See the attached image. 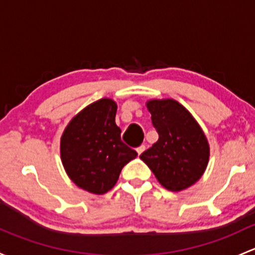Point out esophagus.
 <instances>
[{
  "instance_id": "esophagus-1",
  "label": "esophagus",
  "mask_w": 255,
  "mask_h": 255,
  "mask_svg": "<svg viewBox=\"0 0 255 255\" xmlns=\"http://www.w3.org/2000/svg\"><path fill=\"white\" fill-rule=\"evenodd\" d=\"M144 150H145V145H140V146H138V148H136V152H138V155H140L141 152L144 151Z\"/></svg>"
}]
</instances>
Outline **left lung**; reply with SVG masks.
I'll list each match as a JSON object with an SVG mask.
<instances>
[{
	"label": "left lung",
	"instance_id": "8db88e82",
	"mask_svg": "<svg viewBox=\"0 0 255 255\" xmlns=\"http://www.w3.org/2000/svg\"><path fill=\"white\" fill-rule=\"evenodd\" d=\"M159 139L140 155L166 189L179 192L194 184L209 161V144L197 121L177 101L146 104Z\"/></svg>",
	"mask_w": 255,
	"mask_h": 255
}]
</instances>
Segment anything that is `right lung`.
Segmentation results:
<instances>
[{
  "instance_id": "1",
  "label": "right lung",
  "mask_w": 255,
  "mask_h": 255,
  "mask_svg": "<svg viewBox=\"0 0 255 255\" xmlns=\"http://www.w3.org/2000/svg\"><path fill=\"white\" fill-rule=\"evenodd\" d=\"M117 105L110 99L93 103L69 122L61 138V159L69 178L85 191L104 194L116 184L135 150L121 140Z\"/></svg>"
}]
</instances>
